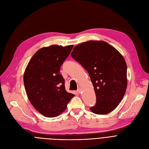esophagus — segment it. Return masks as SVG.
<instances>
[{"label":"esophagus","mask_w":149,"mask_h":149,"mask_svg":"<svg viewBox=\"0 0 149 149\" xmlns=\"http://www.w3.org/2000/svg\"><path fill=\"white\" fill-rule=\"evenodd\" d=\"M77 92L79 93H81V89H80V88H79L77 89Z\"/></svg>","instance_id":"1"}]
</instances>
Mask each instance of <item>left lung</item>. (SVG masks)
Wrapping results in <instances>:
<instances>
[{"label":"left lung","mask_w":149,"mask_h":149,"mask_svg":"<svg viewBox=\"0 0 149 149\" xmlns=\"http://www.w3.org/2000/svg\"><path fill=\"white\" fill-rule=\"evenodd\" d=\"M71 57L88 71L96 95L90 107L95 114L105 115L118 106L126 93L127 65L122 55L104 41H88L74 47Z\"/></svg>","instance_id":"8db88e82"}]
</instances>
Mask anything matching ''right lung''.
Masks as SVG:
<instances>
[{"label": "right lung", "instance_id": "right-lung-1", "mask_svg": "<svg viewBox=\"0 0 149 149\" xmlns=\"http://www.w3.org/2000/svg\"><path fill=\"white\" fill-rule=\"evenodd\" d=\"M73 45H52L37 51L31 58L23 75L27 96L36 110L47 117L64 112L74 97L66 92L60 67Z\"/></svg>", "mask_w": 149, "mask_h": 149}]
</instances>
